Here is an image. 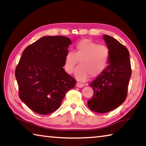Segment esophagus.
<instances>
[{"label": "esophagus", "instance_id": "obj_1", "mask_svg": "<svg viewBox=\"0 0 146 146\" xmlns=\"http://www.w3.org/2000/svg\"><path fill=\"white\" fill-rule=\"evenodd\" d=\"M76 86H77V87H79V88H82L84 86V85L82 83L78 82L77 83H76Z\"/></svg>", "mask_w": 146, "mask_h": 146}]
</instances>
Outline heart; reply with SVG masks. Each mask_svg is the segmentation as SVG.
Instances as JSON below:
<instances>
[{"mask_svg": "<svg viewBox=\"0 0 146 146\" xmlns=\"http://www.w3.org/2000/svg\"><path fill=\"white\" fill-rule=\"evenodd\" d=\"M110 56L107 46L83 39L76 43L73 52L66 54L64 68L66 73L72 74L80 61V66L76 69L75 76L79 81H84L89 76L96 78L103 73L108 65Z\"/></svg>", "mask_w": 146, "mask_h": 146, "instance_id": "b5f03b06", "label": "heart"}]
</instances>
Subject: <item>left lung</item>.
Wrapping results in <instances>:
<instances>
[{
  "instance_id": "1",
  "label": "left lung",
  "mask_w": 146,
  "mask_h": 146,
  "mask_svg": "<svg viewBox=\"0 0 146 146\" xmlns=\"http://www.w3.org/2000/svg\"><path fill=\"white\" fill-rule=\"evenodd\" d=\"M103 38L110 52L109 65L89 84L94 90V96L88 101L92 111L101 113L113 110L124 103L131 75L127 48L108 35H104Z\"/></svg>"
}]
</instances>
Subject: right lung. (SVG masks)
Returning <instances> with one entry per match:
<instances>
[{"instance_id": "right-lung-1", "label": "right lung", "mask_w": 146, "mask_h": 146, "mask_svg": "<svg viewBox=\"0 0 146 146\" xmlns=\"http://www.w3.org/2000/svg\"><path fill=\"white\" fill-rule=\"evenodd\" d=\"M72 43L62 36H47L25 48L15 70L19 96L33 111L47 115L56 111L76 81L63 68Z\"/></svg>"}]
</instances>
